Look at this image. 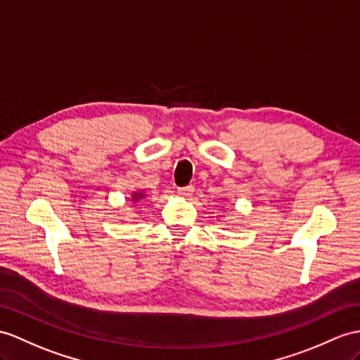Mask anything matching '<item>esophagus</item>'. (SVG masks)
<instances>
[{"instance_id":"1","label":"esophagus","mask_w":360,"mask_h":360,"mask_svg":"<svg viewBox=\"0 0 360 360\" xmlns=\"http://www.w3.org/2000/svg\"><path fill=\"white\" fill-rule=\"evenodd\" d=\"M192 192H194V186H192V185L185 186V188H179V195L185 197V198L191 197V195H192Z\"/></svg>"}]
</instances>
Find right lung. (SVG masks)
Here are the masks:
<instances>
[{
  "label": "right lung",
  "instance_id": "1",
  "mask_svg": "<svg viewBox=\"0 0 360 360\" xmlns=\"http://www.w3.org/2000/svg\"><path fill=\"white\" fill-rule=\"evenodd\" d=\"M145 197L143 192H134L133 194V201H136V203H139V200H142Z\"/></svg>",
  "mask_w": 360,
  "mask_h": 360
}]
</instances>
